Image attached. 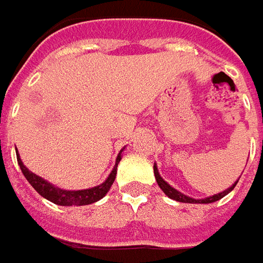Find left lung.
I'll use <instances>...</instances> for the list:
<instances>
[{
	"label": "left lung",
	"mask_w": 263,
	"mask_h": 263,
	"mask_svg": "<svg viewBox=\"0 0 263 263\" xmlns=\"http://www.w3.org/2000/svg\"><path fill=\"white\" fill-rule=\"evenodd\" d=\"M153 169H155V176H156V182H157V184H159V187L167 195V196L170 197V199H173V200H177V202H183V203H212V202H216V200H219V199H222L223 196H226L229 192H231L235 186H236V183L233 184L232 187H229V189H226L225 192H222V193H218V195H213V196L211 197H206V199H200V200H196V199H192V197L186 196V195H183V193H180V192H177L176 189H173L170 184H167L164 180H163L162 177H160V175H159V172H157V166H153Z\"/></svg>",
	"instance_id": "obj_1"
}]
</instances>
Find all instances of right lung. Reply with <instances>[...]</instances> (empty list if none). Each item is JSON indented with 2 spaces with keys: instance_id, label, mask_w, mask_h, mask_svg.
<instances>
[{
  "instance_id": "1",
  "label": "right lung",
  "mask_w": 263,
  "mask_h": 263,
  "mask_svg": "<svg viewBox=\"0 0 263 263\" xmlns=\"http://www.w3.org/2000/svg\"><path fill=\"white\" fill-rule=\"evenodd\" d=\"M121 156L119 153L117 156V160H116V166L114 169L111 170L110 176L107 177V180L104 183H101L100 186H96V187H91V189L86 190H63L59 189V187H54L52 184H50L48 182H45L44 179H41L37 175L31 173L30 170L25 167L20 156H17L18 164L21 167V172L24 173L25 179L30 182L34 189L37 190L38 193L41 195L45 199H48L50 202L55 204H61V206H73V204H77V206H81V204H91L97 200H100L101 197H104V195L107 193L111 184H113L114 179H116V175H117V164L120 162Z\"/></svg>"
}]
</instances>
